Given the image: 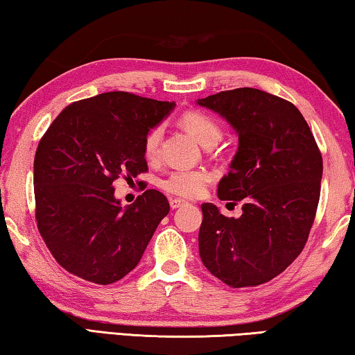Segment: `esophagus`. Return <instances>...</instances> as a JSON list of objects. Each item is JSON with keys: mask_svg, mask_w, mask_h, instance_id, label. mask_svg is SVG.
Returning a JSON list of instances; mask_svg holds the SVG:
<instances>
[{"mask_svg": "<svg viewBox=\"0 0 355 355\" xmlns=\"http://www.w3.org/2000/svg\"><path fill=\"white\" fill-rule=\"evenodd\" d=\"M186 205V202L184 200H182V198H172L171 200V208L172 209H178V208H182V206H184Z\"/></svg>", "mask_w": 355, "mask_h": 355, "instance_id": "obj_1", "label": "esophagus"}]
</instances>
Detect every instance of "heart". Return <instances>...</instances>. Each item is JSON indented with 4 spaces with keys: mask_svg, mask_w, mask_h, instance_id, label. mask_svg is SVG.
<instances>
[{
    "mask_svg": "<svg viewBox=\"0 0 355 355\" xmlns=\"http://www.w3.org/2000/svg\"><path fill=\"white\" fill-rule=\"evenodd\" d=\"M182 125L197 143L203 147L206 144L217 143L222 137V128L211 116L202 112H188L183 114ZM163 130L155 127L147 133L144 139V155L147 159H153L158 153L159 141ZM209 182V175L205 171H177L161 182V188L173 196L194 198L205 191V186Z\"/></svg>",
    "mask_w": 355,
    "mask_h": 355,
    "instance_id": "b5f03b06",
    "label": "heart"
}]
</instances>
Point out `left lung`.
<instances>
[{
	"label": "left lung",
	"mask_w": 355,
	"mask_h": 355,
	"mask_svg": "<svg viewBox=\"0 0 355 355\" xmlns=\"http://www.w3.org/2000/svg\"><path fill=\"white\" fill-rule=\"evenodd\" d=\"M197 104L220 114L239 137L217 196L243 203L239 218L202 205L200 259L234 288L263 284L304 248L320 200L323 158L298 108L278 96L236 88Z\"/></svg>",
	"instance_id": "1"
}]
</instances>
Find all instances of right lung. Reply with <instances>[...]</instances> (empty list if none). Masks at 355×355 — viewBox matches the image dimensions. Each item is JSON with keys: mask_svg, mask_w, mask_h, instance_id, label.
I'll list each match as a JSON object with an SVG mask.
<instances>
[{"mask_svg": "<svg viewBox=\"0 0 355 355\" xmlns=\"http://www.w3.org/2000/svg\"><path fill=\"white\" fill-rule=\"evenodd\" d=\"M175 104L125 92L73 102L37 147V227L55 261L79 278L113 284L138 266L167 198L147 189L133 205L114 197V180L147 171L144 139Z\"/></svg>", "mask_w": 355, "mask_h": 355, "instance_id": "right-lung-1", "label": "right lung"}]
</instances>
